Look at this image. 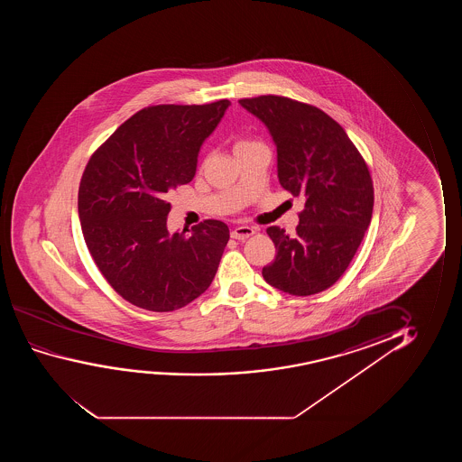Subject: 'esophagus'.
Instances as JSON below:
<instances>
[{"instance_id": "esophagus-1", "label": "esophagus", "mask_w": 462, "mask_h": 462, "mask_svg": "<svg viewBox=\"0 0 462 462\" xmlns=\"http://www.w3.org/2000/svg\"><path fill=\"white\" fill-rule=\"evenodd\" d=\"M255 234V230L253 227H247V226H238V227H235L230 235H232V238L234 240H247L249 236H253Z\"/></svg>"}]
</instances>
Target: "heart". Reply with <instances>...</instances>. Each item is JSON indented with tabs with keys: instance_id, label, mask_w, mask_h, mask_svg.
Listing matches in <instances>:
<instances>
[{
	"instance_id": "heart-1",
	"label": "heart",
	"mask_w": 462,
	"mask_h": 462,
	"mask_svg": "<svg viewBox=\"0 0 462 462\" xmlns=\"http://www.w3.org/2000/svg\"><path fill=\"white\" fill-rule=\"evenodd\" d=\"M251 142H238L236 145H235V148H240V146L249 145Z\"/></svg>"
}]
</instances>
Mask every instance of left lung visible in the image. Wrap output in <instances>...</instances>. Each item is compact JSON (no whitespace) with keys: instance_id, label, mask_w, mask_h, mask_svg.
Here are the masks:
<instances>
[{"instance_id":"left-lung-1","label":"left lung","mask_w":462,"mask_h":462,"mask_svg":"<svg viewBox=\"0 0 462 462\" xmlns=\"http://www.w3.org/2000/svg\"><path fill=\"white\" fill-rule=\"evenodd\" d=\"M238 102L265 125L278 152L279 183L304 205L297 234L266 228L278 254L262 276L297 297L327 291L346 272L371 224L374 189L366 162L320 108L281 96Z\"/></svg>"}]
</instances>
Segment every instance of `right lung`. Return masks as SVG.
I'll return each instance as SVG.
<instances>
[{
    "mask_svg": "<svg viewBox=\"0 0 462 462\" xmlns=\"http://www.w3.org/2000/svg\"><path fill=\"white\" fill-rule=\"evenodd\" d=\"M230 101L154 106L125 121L89 159L79 188V219L108 284L142 310L169 312L200 297L227 246L215 219L189 234L167 230V192L189 183L203 142Z\"/></svg>",
    "mask_w": 462,
    "mask_h": 462,
    "instance_id": "add662e5",
    "label": "right lung"
}]
</instances>
